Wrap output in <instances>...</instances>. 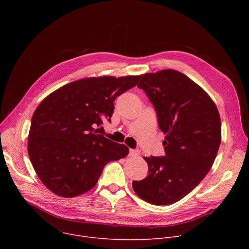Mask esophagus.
<instances>
[{
    "mask_svg": "<svg viewBox=\"0 0 249 249\" xmlns=\"http://www.w3.org/2000/svg\"><path fill=\"white\" fill-rule=\"evenodd\" d=\"M138 154H139V152H138L137 150H132V149H130V151H129V156H130V157H136Z\"/></svg>",
    "mask_w": 249,
    "mask_h": 249,
    "instance_id": "1",
    "label": "esophagus"
}]
</instances>
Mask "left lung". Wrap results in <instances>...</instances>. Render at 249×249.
I'll list each match as a JSON object with an SVG mask.
<instances>
[{
  "instance_id": "obj_1",
  "label": "left lung",
  "mask_w": 249,
  "mask_h": 249,
  "mask_svg": "<svg viewBox=\"0 0 249 249\" xmlns=\"http://www.w3.org/2000/svg\"><path fill=\"white\" fill-rule=\"evenodd\" d=\"M137 87L156 109L165 156L145 157L148 176L132 186L148 203L170 205L191 192L214 163L222 140L220 114L209 94L178 71L145 74Z\"/></svg>"
}]
</instances>
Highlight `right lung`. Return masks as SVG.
Here are the masks:
<instances>
[{
    "label": "right lung",
    "instance_id": "1",
    "mask_svg": "<svg viewBox=\"0 0 249 249\" xmlns=\"http://www.w3.org/2000/svg\"><path fill=\"white\" fill-rule=\"evenodd\" d=\"M142 76L87 78L61 87L35 109L27 151L42 183L54 194L72 198L97 183L104 166L125 158L129 149L97 134L110 118L117 96Z\"/></svg>",
    "mask_w": 249,
    "mask_h": 249
}]
</instances>
